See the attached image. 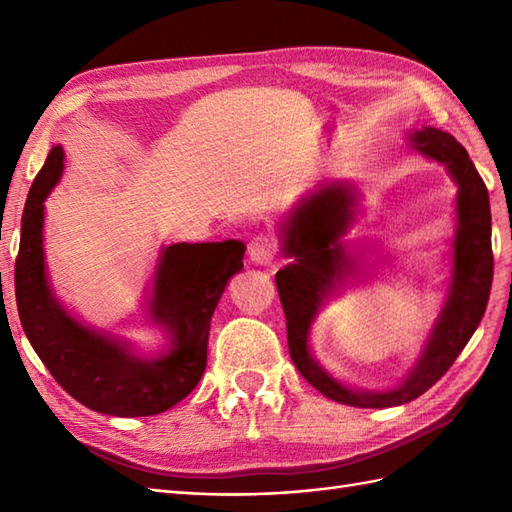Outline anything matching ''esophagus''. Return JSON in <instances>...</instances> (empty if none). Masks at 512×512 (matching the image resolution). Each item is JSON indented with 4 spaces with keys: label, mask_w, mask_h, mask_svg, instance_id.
Returning <instances> with one entry per match:
<instances>
[{
    "label": "esophagus",
    "mask_w": 512,
    "mask_h": 512,
    "mask_svg": "<svg viewBox=\"0 0 512 512\" xmlns=\"http://www.w3.org/2000/svg\"><path fill=\"white\" fill-rule=\"evenodd\" d=\"M275 253H277V246L273 239L266 235H257L253 237V242L248 244V255L255 264H264V266L270 264L275 259Z\"/></svg>",
    "instance_id": "34e87169"
}]
</instances>
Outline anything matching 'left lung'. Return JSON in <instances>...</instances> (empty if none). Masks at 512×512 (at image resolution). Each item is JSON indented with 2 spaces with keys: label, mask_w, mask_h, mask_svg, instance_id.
Listing matches in <instances>:
<instances>
[{
  "label": "left lung",
  "mask_w": 512,
  "mask_h": 512,
  "mask_svg": "<svg viewBox=\"0 0 512 512\" xmlns=\"http://www.w3.org/2000/svg\"><path fill=\"white\" fill-rule=\"evenodd\" d=\"M411 147L442 162L458 184L455 198L453 279L449 297L433 325L422 356L396 389L358 391L345 387L314 361L308 345L310 325L321 303L336 284L352 273L354 262L339 239L356 215V189L345 182L323 184L290 211L281 226L284 253L295 262L275 275L281 306L286 314L288 350L299 374L330 400L363 409H385L422 396L449 372L455 358L480 325L493 284L491 204L488 189L466 149L451 134L436 127H422L409 134Z\"/></svg>",
  "instance_id": "8db88e82"
}]
</instances>
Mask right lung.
I'll use <instances>...</instances> for the list:
<instances>
[{
    "label": "right lung",
    "mask_w": 512,
    "mask_h": 512,
    "mask_svg": "<svg viewBox=\"0 0 512 512\" xmlns=\"http://www.w3.org/2000/svg\"><path fill=\"white\" fill-rule=\"evenodd\" d=\"M61 173L63 149L57 145L32 182L21 215L15 262L21 328L54 380L81 405L107 416H156L200 383L211 317L228 279L244 268L246 246L226 239L160 250L149 312L165 328L169 347L160 356H138L129 345L76 321L50 288L43 259V200Z\"/></svg>",
    "instance_id": "add662e5"
}]
</instances>
